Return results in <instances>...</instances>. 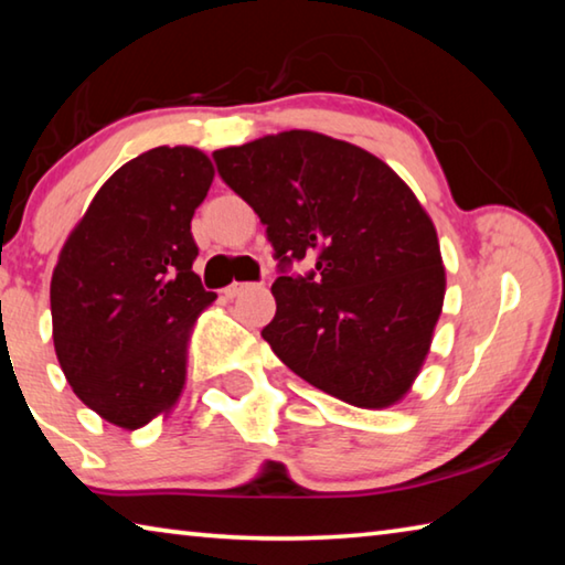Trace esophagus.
Masks as SVG:
<instances>
[{
    "instance_id": "34e87169",
    "label": "esophagus",
    "mask_w": 565,
    "mask_h": 565,
    "mask_svg": "<svg viewBox=\"0 0 565 565\" xmlns=\"http://www.w3.org/2000/svg\"><path fill=\"white\" fill-rule=\"evenodd\" d=\"M256 284H248V281H234L232 286H226L224 289V296L226 299H236V296H242L244 291H248V289H254Z\"/></svg>"
}]
</instances>
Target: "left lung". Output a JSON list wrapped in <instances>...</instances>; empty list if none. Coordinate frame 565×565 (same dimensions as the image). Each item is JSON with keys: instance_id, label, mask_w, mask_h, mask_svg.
I'll list each match as a JSON object with an SVG mask.
<instances>
[{"instance_id": "8db88e82", "label": "left lung", "mask_w": 565, "mask_h": 565, "mask_svg": "<svg viewBox=\"0 0 565 565\" xmlns=\"http://www.w3.org/2000/svg\"><path fill=\"white\" fill-rule=\"evenodd\" d=\"M216 171L266 224L276 317L264 341L294 374L361 408L406 394L441 313L431 218L396 171L317 131L214 151ZM315 256V269L290 266Z\"/></svg>"}]
</instances>
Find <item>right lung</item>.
<instances>
[{"label":"right lung","instance_id":"1","mask_svg":"<svg viewBox=\"0 0 565 565\" xmlns=\"http://www.w3.org/2000/svg\"><path fill=\"white\" fill-rule=\"evenodd\" d=\"M214 169L191 147H157L92 199L52 276L54 351L74 394L121 428L174 406L186 341L216 299L191 271V216Z\"/></svg>","mask_w":565,"mask_h":565}]
</instances>
